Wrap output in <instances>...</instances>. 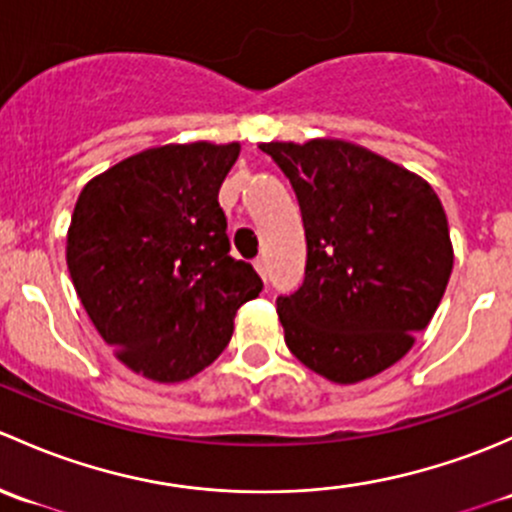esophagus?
<instances>
[{
    "instance_id": "1",
    "label": "esophagus",
    "mask_w": 512,
    "mask_h": 512,
    "mask_svg": "<svg viewBox=\"0 0 512 512\" xmlns=\"http://www.w3.org/2000/svg\"><path fill=\"white\" fill-rule=\"evenodd\" d=\"M254 268H256V271H258V276H261V278H266V258H263V256H258L256 261H254Z\"/></svg>"
}]
</instances>
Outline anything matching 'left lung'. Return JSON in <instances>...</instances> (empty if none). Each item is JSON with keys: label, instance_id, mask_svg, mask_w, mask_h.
Listing matches in <instances>:
<instances>
[{"label": "left lung", "instance_id": "left-lung-1", "mask_svg": "<svg viewBox=\"0 0 512 512\" xmlns=\"http://www.w3.org/2000/svg\"><path fill=\"white\" fill-rule=\"evenodd\" d=\"M303 217V286L278 295L288 350L337 384L402 360L434 318L453 268L429 182L345 140L263 142Z\"/></svg>", "mask_w": 512, "mask_h": 512}]
</instances>
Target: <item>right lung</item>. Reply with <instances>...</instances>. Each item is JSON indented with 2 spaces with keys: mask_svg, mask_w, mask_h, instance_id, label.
Listing matches in <instances>:
<instances>
[{
  "mask_svg": "<svg viewBox=\"0 0 512 512\" xmlns=\"http://www.w3.org/2000/svg\"><path fill=\"white\" fill-rule=\"evenodd\" d=\"M239 142L138 152L83 187L66 261L78 298L115 357L155 382H184L229 345L234 315L261 293L229 256L219 187Z\"/></svg>",
  "mask_w": 512,
  "mask_h": 512,
  "instance_id": "add662e5",
  "label": "right lung"
}]
</instances>
